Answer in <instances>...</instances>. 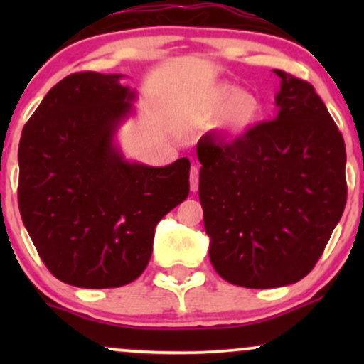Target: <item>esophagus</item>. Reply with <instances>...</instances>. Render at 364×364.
Returning <instances> with one entry per match:
<instances>
[{
  "instance_id": "obj_1",
  "label": "esophagus",
  "mask_w": 364,
  "mask_h": 364,
  "mask_svg": "<svg viewBox=\"0 0 364 364\" xmlns=\"http://www.w3.org/2000/svg\"><path fill=\"white\" fill-rule=\"evenodd\" d=\"M190 188L191 191L198 190V169H196L195 166H191L190 169Z\"/></svg>"
}]
</instances>
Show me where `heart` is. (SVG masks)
<instances>
[{
  "instance_id": "1",
  "label": "heart",
  "mask_w": 364,
  "mask_h": 364,
  "mask_svg": "<svg viewBox=\"0 0 364 364\" xmlns=\"http://www.w3.org/2000/svg\"><path fill=\"white\" fill-rule=\"evenodd\" d=\"M200 111L203 116H214L208 132L219 140L232 141L243 139L263 118V101L253 90H241L232 83H214L202 94Z\"/></svg>"
}]
</instances>
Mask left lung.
Returning a JSON list of instances; mask_svg holds the SVG:
<instances>
[{"label": "left lung", "instance_id": "1", "mask_svg": "<svg viewBox=\"0 0 364 364\" xmlns=\"http://www.w3.org/2000/svg\"><path fill=\"white\" fill-rule=\"evenodd\" d=\"M277 114L243 139L198 140L208 257L224 281L289 286L318 262L348 198L346 145L313 85L275 70Z\"/></svg>", "mask_w": 364, "mask_h": 364}]
</instances>
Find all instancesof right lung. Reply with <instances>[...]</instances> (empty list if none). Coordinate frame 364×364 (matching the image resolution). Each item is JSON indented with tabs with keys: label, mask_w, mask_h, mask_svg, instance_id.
<instances>
[{
	"label": "right lung",
	"mask_w": 364,
	"mask_h": 364,
	"mask_svg": "<svg viewBox=\"0 0 364 364\" xmlns=\"http://www.w3.org/2000/svg\"><path fill=\"white\" fill-rule=\"evenodd\" d=\"M123 75L82 72L46 94L18 147V207L54 277L85 289L140 277L159 220L190 193V161H128L118 129L135 114Z\"/></svg>",
	"instance_id": "obj_1"
}]
</instances>
